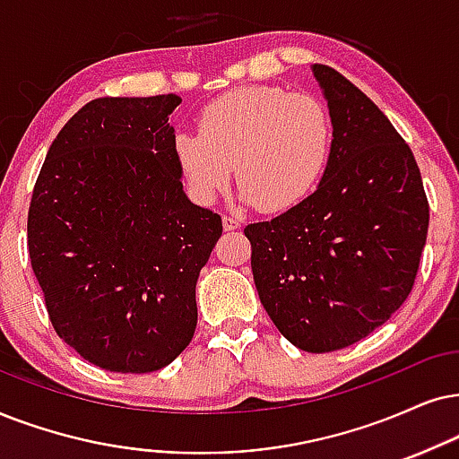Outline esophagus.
<instances>
[{"mask_svg":"<svg viewBox=\"0 0 459 459\" xmlns=\"http://www.w3.org/2000/svg\"><path fill=\"white\" fill-rule=\"evenodd\" d=\"M222 226H224V230H237L241 226V222L237 218H230V216H224L222 218Z\"/></svg>","mask_w":459,"mask_h":459,"instance_id":"obj_1","label":"esophagus"}]
</instances>
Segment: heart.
Segmentation results:
<instances>
[{
  "instance_id": "1",
  "label": "heart",
  "mask_w": 459,
  "mask_h": 459,
  "mask_svg": "<svg viewBox=\"0 0 459 459\" xmlns=\"http://www.w3.org/2000/svg\"><path fill=\"white\" fill-rule=\"evenodd\" d=\"M333 118L317 97L243 86L201 112L199 133L179 131L173 154L190 195L212 203L237 171L239 199L283 212L307 199L326 171Z\"/></svg>"
}]
</instances>
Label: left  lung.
<instances>
[{
  "label": "left lung",
  "mask_w": 459,
  "mask_h": 459,
  "mask_svg": "<svg viewBox=\"0 0 459 459\" xmlns=\"http://www.w3.org/2000/svg\"><path fill=\"white\" fill-rule=\"evenodd\" d=\"M333 150L313 193L246 226L260 303L299 350H343L384 326L413 288L428 235L415 156L387 116L328 65H313Z\"/></svg>",
  "instance_id": "obj_1"
}]
</instances>
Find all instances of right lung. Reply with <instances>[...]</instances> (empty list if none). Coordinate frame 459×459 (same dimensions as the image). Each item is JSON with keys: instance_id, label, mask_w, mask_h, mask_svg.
<instances>
[{"instance_id": "add662e5", "label": "right lung", "mask_w": 459, "mask_h": 459, "mask_svg": "<svg viewBox=\"0 0 459 459\" xmlns=\"http://www.w3.org/2000/svg\"><path fill=\"white\" fill-rule=\"evenodd\" d=\"M178 95L100 97L48 148L27 220L56 334L112 373H152L193 341L196 280L222 235L184 193Z\"/></svg>"}]
</instances>
